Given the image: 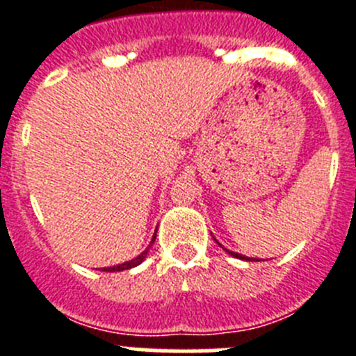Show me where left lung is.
I'll return each instance as SVG.
<instances>
[{"label": "left lung", "mask_w": 356, "mask_h": 356, "mask_svg": "<svg viewBox=\"0 0 356 356\" xmlns=\"http://www.w3.org/2000/svg\"><path fill=\"white\" fill-rule=\"evenodd\" d=\"M222 250H226V248H222ZM226 253H229V254H232V257H235V259L248 260V262H254V259H248V257H244V254H238V253H235V251H228V250H226Z\"/></svg>", "instance_id": "obj_1"}]
</instances>
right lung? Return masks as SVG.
I'll return each instance as SVG.
<instances>
[{
	"label": "right lung",
	"mask_w": 356,
	"mask_h": 356,
	"mask_svg": "<svg viewBox=\"0 0 356 356\" xmlns=\"http://www.w3.org/2000/svg\"><path fill=\"white\" fill-rule=\"evenodd\" d=\"M155 237H156V234L153 235V238H151V244L149 246L146 248V250L143 251V253L139 254V257H137V259H134V260H130V262H124V264H119V266H114V267H105V269H103V271H106V273H115V271H124V269H131V267H137L139 266L140 262H143L144 259H146V254H147V251H149V248L153 246V242H155Z\"/></svg>",
	"instance_id": "add662e5"
}]
</instances>
